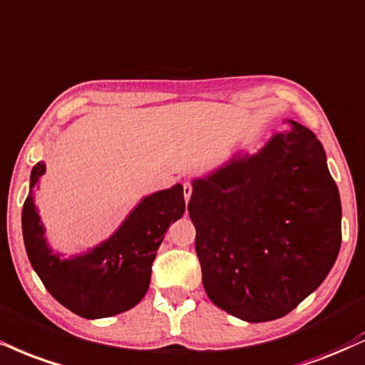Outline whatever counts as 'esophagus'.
Listing matches in <instances>:
<instances>
[{
  "label": "esophagus",
  "mask_w": 365,
  "mask_h": 365,
  "mask_svg": "<svg viewBox=\"0 0 365 365\" xmlns=\"http://www.w3.org/2000/svg\"><path fill=\"white\" fill-rule=\"evenodd\" d=\"M192 195V185L190 183H183V197H185V202L190 200Z\"/></svg>",
  "instance_id": "obj_1"
}]
</instances>
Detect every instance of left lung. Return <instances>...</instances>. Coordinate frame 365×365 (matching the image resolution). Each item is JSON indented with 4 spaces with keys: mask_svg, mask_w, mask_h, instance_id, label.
<instances>
[{
    "mask_svg": "<svg viewBox=\"0 0 365 365\" xmlns=\"http://www.w3.org/2000/svg\"><path fill=\"white\" fill-rule=\"evenodd\" d=\"M287 124L255 155L238 151L192 180L202 284L217 308L250 323L291 313L340 252V194L324 149L308 127Z\"/></svg>",
    "mask_w": 365,
    "mask_h": 365,
    "instance_id": "left-lung-1",
    "label": "left lung"
}]
</instances>
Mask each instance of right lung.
<instances>
[{
	"label": "right lung",
	"mask_w": 365,
	"mask_h": 365,
	"mask_svg": "<svg viewBox=\"0 0 365 365\" xmlns=\"http://www.w3.org/2000/svg\"><path fill=\"white\" fill-rule=\"evenodd\" d=\"M43 173L46 163L38 161L30 173V192L21 210L25 250L42 284L56 301L81 318H108L134 308L146 296L165 232L185 212L183 187L177 183L143 197L110 238L64 258L47 245L34 202Z\"/></svg>",
	"instance_id": "add662e5"
}]
</instances>
